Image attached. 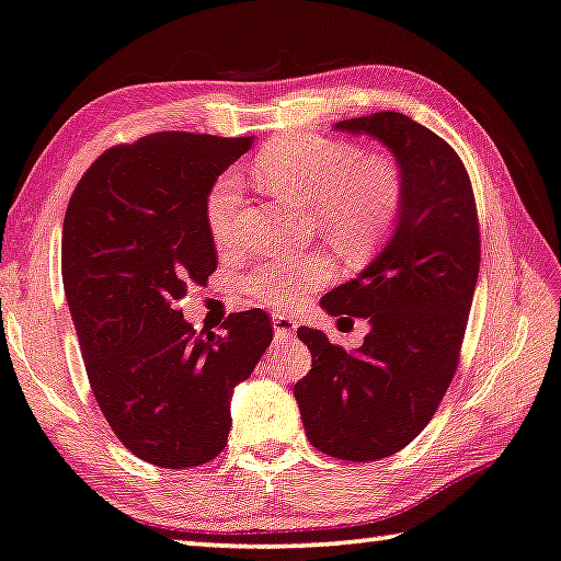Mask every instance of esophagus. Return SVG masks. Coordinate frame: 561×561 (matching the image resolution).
<instances>
[{
    "instance_id": "1",
    "label": "esophagus",
    "mask_w": 561,
    "mask_h": 561,
    "mask_svg": "<svg viewBox=\"0 0 561 561\" xmlns=\"http://www.w3.org/2000/svg\"><path fill=\"white\" fill-rule=\"evenodd\" d=\"M272 324H274V337H277V342L289 340V334L295 332V320H291L289 314H274Z\"/></svg>"
}]
</instances>
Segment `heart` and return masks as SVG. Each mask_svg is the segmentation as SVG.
<instances>
[{"mask_svg": "<svg viewBox=\"0 0 561 561\" xmlns=\"http://www.w3.org/2000/svg\"><path fill=\"white\" fill-rule=\"evenodd\" d=\"M264 186L282 198L309 204L312 224L345 254H365L396 227L403 206V175L390 158L363 156L347 140L299 136L279 138L256 158ZM241 183L224 173L208 188L204 216L216 247L237 241ZM334 272L328 252H305L264 262L247 277L259 302L289 307Z\"/></svg>", "mask_w": 561, "mask_h": 561, "instance_id": "1", "label": "heart"}]
</instances>
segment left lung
<instances>
[{
  "label": "left lung",
  "instance_id": "left-lung-1",
  "mask_svg": "<svg viewBox=\"0 0 561 561\" xmlns=\"http://www.w3.org/2000/svg\"><path fill=\"white\" fill-rule=\"evenodd\" d=\"M386 146L403 175L390 239L365 270L322 297L332 317L370 324L353 353L299 328L312 370L295 386L309 443L340 461H378L405 448L454 380L479 279L481 239L461 158L403 113L332 125Z\"/></svg>",
  "mask_w": 561,
  "mask_h": 561
}]
</instances>
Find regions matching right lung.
<instances>
[{
    "mask_svg": "<svg viewBox=\"0 0 561 561\" xmlns=\"http://www.w3.org/2000/svg\"><path fill=\"white\" fill-rule=\"evenodd\" d=\"M249 138L156 133L105 150L82 175L62 227V282L105 421L133 456L163 468L208 463L227 446L231 396L272 342L262 309L224 334L179 302L216 270L206 227L214 181Z\"/></svg>",
    "mask_w": 561,
    "mask_h": 561,
    "instance_id": "obj_1",
    "label": "right lung"
}]
</instances>
